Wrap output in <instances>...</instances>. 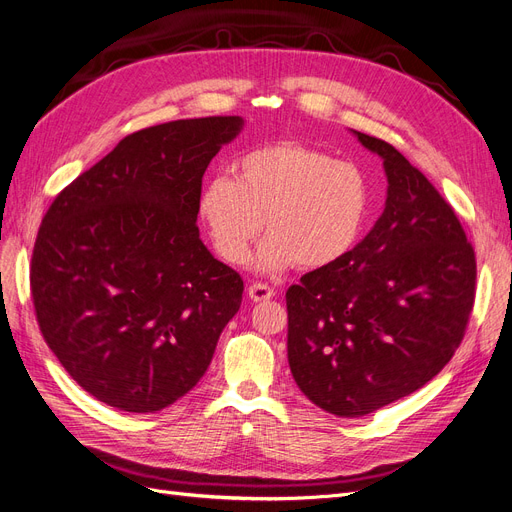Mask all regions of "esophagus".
Listing matches in <instances>:
<instances>
[{
  "mask_svg": "<svg viewBox=\"0 0 512 512\" xmlns=\"http://www.w3.org/2000/svg\"><path fill=\"white\" fill-rule=\"evenodd\" d=\"M274 297V289L263 285V282H253V285L249 287V299L251 301H268Z\"/></svg>",
  "mask_w": 512,
  "mask_h": 512,
  "instance_id": "34e87169",
  "label": "esophagus"
}]
</instances>
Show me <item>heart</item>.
I'll list each match as a JSON object with an SVG mask.
<instances>
[{
  "label": "heart",
  "mask_w": 512,
  "mask_h": 512,
  "mask_svg": "<svg viewBox=\"0 0 512 512\" xmlns=\"http://www.w3.org/2000/svg\"><path fill=\"white\" fill-rule=\"evenodd\" d=\"M236 179H208L198 217L217 255L244 266L255 238L263 272L291 266L318 270L346 257L363 234L371 189L363 170L308 145L282 141L246 151L234 164Z\"/></svg>",
  "instance_id": "b5f03b06"
}]
</instances>
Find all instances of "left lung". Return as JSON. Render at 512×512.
I'll use <instances>...</instances> for the list:
<instances>
[{
	"label": "left lung",
	"instance_id": "8db88e82",
	"mask_svg": "<svg viewBox=\"0 0 512 512\" xmlns=\"http://www.w3.org/2000/svg\"><path fill=\"white\" fill-rule=\"evenodd\" d=\"M352 132L384 160V213L346 257L287 291L293 380L339 418L428 384L462 342L477 280L475 251L445 198L399 149Z\"/></svg>",
	"mask_w": 512,
	"mask_h": 512
}]
</instances>
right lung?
I'll return each mask as SVG.
<instances>
[{
	"label": "right lung",
	"instance_id": "obj_1",
	"mask_svg": "<svg viewBox=\"0 0 512 512\" xmlns=\"http://www.w3.org/2000/svg\"><path fill=\"white\" fill-rule=\"evenodd\" d=\"M240 116L124 137L54 198L31 257L37 325L94 399L154 413L192 390L242 301V278L200 240L206 166Z\"/></svg>",
	"mask_w": 512,
	"mask_h": 512
}]
</instances>
